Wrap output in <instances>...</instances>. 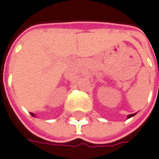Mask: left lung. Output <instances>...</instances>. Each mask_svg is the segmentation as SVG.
I'll use <instances>...</instances> for the list:
<instances>
[{"instance_id": "1", "label": "left lung", "mask_w": 159, "mask_h": 159, "mask_svg": "<svg viewBox=\"0 0 159 159\" xmlns=\"http://www.w3.org/2000/svg\"><path fill=\"white\" fill-rule=\"evenodd\" d=\"M133 115H135V114H132V115H128V118H131V117H132Z\"/></svg>"}]
</instances>
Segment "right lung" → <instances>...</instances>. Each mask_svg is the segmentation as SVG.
<instances>
[{
  "label": "right lung",
  "mask_w": 159,
  "mask_h": 159,
  "mask_svg": "<svg viewBox=\"0 0 159 159\" xmlns=\"http://www.w3.org/2000/svg\"><path fill=\"white\" fill-rule=\"evenodd\" d=\"M31 115H33V116H35V115H34V114H32V113H31Z\"/></svg>",
  "instance_id": "obj_1"
}]
</instances>
